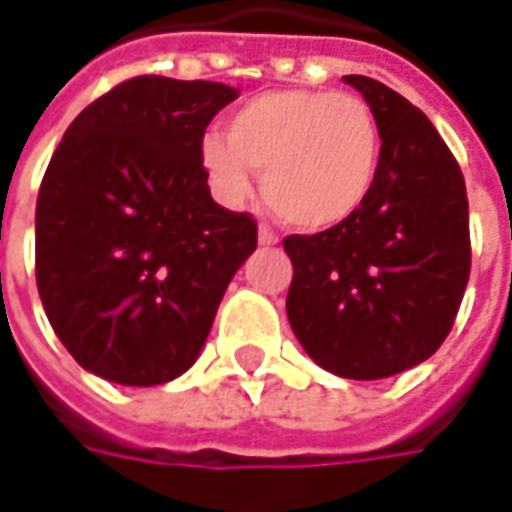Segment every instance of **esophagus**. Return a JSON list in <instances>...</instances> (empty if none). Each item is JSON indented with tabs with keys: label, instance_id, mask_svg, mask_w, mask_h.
Masks as SVG:
<instances>
[{
	"label": "esophagus",
	"instance_id": "obj_1",
	"mask_svg": "<svg viewBox=\"0 0 512 512\" xmlns=\"http://www.w3.org/2000/svg\"><path fill=\"white\" fill-rule=\"evenodd\" d=\"M260 243H263V246H274V243H280V238L274 235V229L260 227Z\"/></svg>",
	"mask_w": 512,
	"mask_h": 512
}]
</instances>
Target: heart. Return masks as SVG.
<instances>
[{"label": "heart", "mask_w": 512, "mask_h": 512, "mask_svg": "<svg viewBox=\"0 0 512 512\" xmlns=\"http://www.w3.org/2000/svg\"><path fill=\"white\" fill-rule=\"evenodd\" d=\"M201 162L221 198L238 204L263 173V198L288 227L325 232L350 221L373 196L381 128L364 97L280 89L249 100L227 137L201 142Z\"/></svg>", "instance_id": "b5f03b06"}]
</instances>
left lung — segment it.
<instances>
[{
  "mask_svg": "<svg viewBox=\"0 0 512 512\" xmlns=\"http://www.w3.org/2000/svg\"><path fill=\"white\" fill-rule=\"evenodd\" d=\"M381 128L378 182L339 227L283 241L288 322L319 367L389 378L437 353L471 277L465 179L423 111L384 83L347 75Z\"/></svg>",
  "mask_w": 512,
  "mask_h": 512,
  "instance_id": "8db88e82",
  "label": "left lung"
}]
</instances>
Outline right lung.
I'll use <instances>...</instances> for the list:
<instances>
[{
  "instance_id": "1",
  "label": "right lung",
  "mask_w": 512,
  "mask_h": 512,
  "mask_svg": "<svg viewBox=\"0 0 512 512\" xmlns=\"http://www.w3.org/2000/svg\"><path fill=\"white\" fill-rule=\"evenodd\" d=\"M238 92L139 75L72 120L36 201V285L83 370L156 387L190 370L257 221L207 187L201 142Z\"/></svg>"
}]
</instances>
